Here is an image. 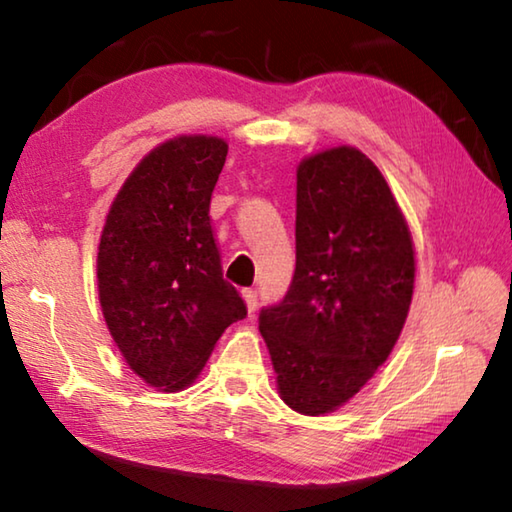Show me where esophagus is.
Instances as JSON below:
<instances>
[{
	"instance_id": "1",
	"label": "esophagus",
	"mask_w": 512,
	"mask_h": 512,
	"mask_svg": "<svg viewBox=\"0 0 512 512\" xmlns=\"http://www.w3.org/2000/svg\"><path fill=\"white\" fill-rule=\"evenodd\" d=\"M241 296H244V302H246L248 311H255V307H257V291L255 289H244V291H241Z\"/></svg>"
}]
</instances>
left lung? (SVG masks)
<instances>
[{
    "mask_svg": "<svg viewBox=\"0 0 512 512\" xmlns=\"http://www.w3.org/2000/svg\"><path fill=\"white\" fill-rule=\"evenodd\" d=\"M413 282L411 230L375 162L354 146L302 160L296 273L259 314L284 404L325 415L357 395L400 339Z\"/></svg>",
    "mask_w": 512,
    "mask_h": 512,
    "instance_id": "8db88e82",
    "label": "left lung"
}]
</instances>
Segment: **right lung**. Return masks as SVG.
Instances as JSON below:
<instances>
[{
  "label": "right lung",
  "mask_w": 512,
  "mask_h": 512,
  "mask_svg": "<svg viewBox=\"0 0 512 512\" xmlns=\"http://www.w3.org/2000/svg\"><path fill=\"white\" fill-rule=\"evenodd\" d=\"M228 144L180 135L144 155L110 205L97 280L112 341L158 391H183L225 327L246 318L223 280L210 201Z\"/></svg>",
  "instance_id": "add662e5"
}]
</instances>
